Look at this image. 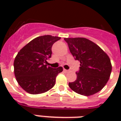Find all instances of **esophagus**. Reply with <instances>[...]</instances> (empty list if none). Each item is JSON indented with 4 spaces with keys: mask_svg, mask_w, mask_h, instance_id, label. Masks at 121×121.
Returning <instances> with one entry per match:
<instances>
[{
    "mask_svg": "<svg viewBox=\"0 0 121 121\" xmlns=\"http://www.w3.org/2000/svg\"><path fill=\"white\" fill-rule=\"evenodd\" d=\"M63 71H64L65 73H68V72H69V70H66V69H63Z\"/></svg>",
    "mask_w": 121,
    "mask_h": 121,
    "instance_id": "34e87169",
    "label": "esophagus"
}]
</instances>
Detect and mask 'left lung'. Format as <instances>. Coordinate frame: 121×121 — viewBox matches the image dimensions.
Returning <instances> with one entry per match:
<instances>
[{"label":"left lung","instance_id":"1","mask_svg":"<svg viewBox=\"0 0 121 121\" xmlns=\"http://www.w3.org/2000/svg\"><path fill=\"white\" fill-rule=\"evenodd\" d=\"M76 60L80 62L77 79L69 83L73 91L90 96L104 88L111 76L112 65L109 56L92 41L85 38H64Z\"/></svg>","mask_w":121,"mask_h":121}]
</instances>
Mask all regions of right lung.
Instances as JSON below:
<instances>
[{
	"mask_svg": "<svg viewBox=\"0 0 121 121\" xmlns=\"http://www.w3.org/2000/svg\"><path fill=\"white\" fill-rule=\"evenodd\" d=\"M60 39L50 35L37 37L18 52L14 61V75L26 92L39 94L54 86L56 77L62 72L63 68H53L44 63L51 58L53 44Z\"/></svg>",
	"mask_w": 121,
	"mask_h": 121,
	"instance_id": "1",
	"label": "right lung"
}]
</instances>
